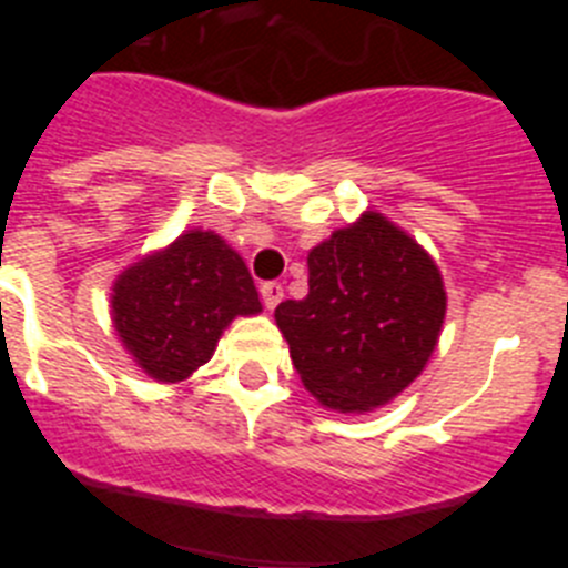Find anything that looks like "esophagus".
Listing matches in <instances>:
<instances>
[{
	"mask_svg": "<svg viewBox=\"0 0 568 568\" xmlns=\"http://www.w3.org/2000/svg\"><path fill=\"white\" fill-rule=\"evenodd\" d=\"M261 298H264V307L275 310L281 304V298H284V287H281L278 281H264L261 284Z\"/></svg>",
	"mask_w": 568,
	"mask_h": 568,
	"instance_id": "obj_1",
	"label": "esophagus"
}]
</instances>
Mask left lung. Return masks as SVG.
<instances>
[{"mask_svg":"<svg viewBox=\"0 0 568 568\" xmlns=\"http://www.w3.org/2000/svg\"><path fill=\"white\" fill-rule=\"evenodd\" d=\"M307 264V298L275 307L304 386L341 413L393 400L438 344L446 293L435 261L384 215L366 213Z\"/></svg>","mask_w":568,"mask_h":568,"instance_id":"left-lung-1","label":"left lung"}]
</instances>
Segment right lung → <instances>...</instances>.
I'll list each match as a JSON object with an SVG mask.
<instances>
[{"mask_svg":"<svg viewBox=\"0 0 568 568\" xmlns=\"http://www.w3.org/2000/svg\"><path fill=\"white\" fill-rule=\"evenodd\" d=\"M261 313L250 270L215 233L190 230L168 250L124 270L113 324L155 381H182L207 364L235 315Z\"/></svg>","mask_w":568,"mask_h":568,"instance_id":"1","label":"right lung"}]
</instances>
